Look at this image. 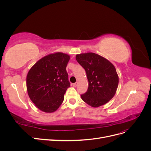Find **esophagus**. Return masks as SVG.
I'll return each instance as SVG.
<instances>
[{
    "label": "esophagus",
    "mask_w": 151,
    "mask_h": 151,
    "mask_svg": "<svg viewBox=\"0 0 151 151\" xmlns=\"http://www.w3.org/2000/svg\"><path fill=\"white\" fill-rule=\"evenodd\" d=\"M77 84H78V83H77H77H74V84H72V86H74V88H76V87L77 86Z\"/></svg>",
    "instance_id": "1"
}]
</instances>
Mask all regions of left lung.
<instances>
[{
	"label": "left lung",
	"mask_w": 151,
	"mask_h": 151,
	"mask_svg": "<svg viewBox=\"0 0 151 151\" xmlns=\"http://www.w3.org/2000/svg\"><path fill=\"white\" fill-rule=\"evenodd\" d=\"M76 58L85 69L89 82L87 92L81 95L82 99L94 108L108 103L115 96L118 85L115 66L94 53L78 54Z\"/></svg>",
	"instance_id": "1"
}]
</instances>
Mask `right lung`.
I'll return each instance as SVG.
<instances>
[{
    "instance_id": "add662e5",
    "label": "right lung",
    "mask_w": 151,
    "mask_h": 151,
    "mask_svg": "<svg viewBox=\"0 0 151 151\" xmlns=\"http://www.w3.org/2000/svg\"><path fill=\"white\" fill-rule=\"evenodd\" d=\"M67 54L57 52L41 58L31 68L26 77L27 91L35 106L46 113L55 111L64 99L70 84L66 67Z\"/></svg>"
}]
</instances>
